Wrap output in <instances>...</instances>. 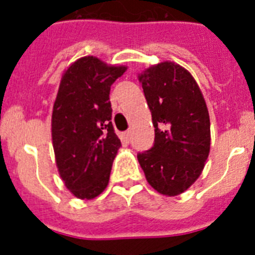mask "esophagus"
<instances>
[{
  "label": "esophagus",
  "mask_w": 255,
  "mask_h": 255,
  "mask_svg": "<svg viewBox=\"0 0 255 255\" xmlns=\"http://www.w3.org/2000/svg\"><path fill=\"white\" fill-rule=\"evenodd\" d=\"M121 136H123V139L125 141H129L130 140V131L123 132V135H121Z\"/></svg>",
  "instance_id": "34e87169"
}]
</instances>
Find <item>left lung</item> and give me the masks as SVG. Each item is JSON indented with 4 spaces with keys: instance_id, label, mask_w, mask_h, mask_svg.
<instances>
[{
    "instance_id": "obj_1",
    "label": "left lung",
    "mask_w": 255,
    "mask_h": 255,
    "mask_svg": "<svg viewBox=\"0 0 255 255\" xmlns=\"http://www.w3.org/2000/svg\"><path fill=\"white\" fill-rule=\"evenodd\" d=\"M152 114L154 145L138 154L148 184L166 197L188 190L211 149V123L199 85L188 70L163 61L138 75Z\"/></svg>"
}]
</instances>
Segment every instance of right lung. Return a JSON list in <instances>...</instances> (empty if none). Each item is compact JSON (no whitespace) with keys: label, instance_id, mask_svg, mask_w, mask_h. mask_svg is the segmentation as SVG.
Listing matches in <instances>:
<instances>
[{"label":"right lung","instance_id":"add662e5","mask_svg":"<svg viewBox=\"0 0 255 255\" xmlns=\"http://www.w3.org/2000/svg\"><path fill=\"white\" fill-rule=\"evenodd\" d=\"M126 69L84 56L61 78L52 111V144L61 179L79 199H94L110 181L121 147L111 123L110 91Z\"/></svg>","mask_w":255,"mask_h":255}]
</instances>
